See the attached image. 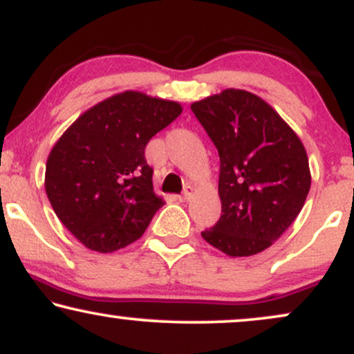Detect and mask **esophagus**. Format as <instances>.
Here are the masks:
<instances>
[{
	"instance_id": "esophagus-1",
	"label": "esophagus",
	"mask_w": 354,
	"mask_h": 354,
	"mask_svg": "<svg viewBox=\"0 0 354 354\" xmlns=\"http://www.w3.org/2000/svg\"><path fill=\"white\" fill-rule=\"evenodd\" d=\"M191 196H193V188L191 186H186L185 191H183V194L180 196L181 201H189Z\"/></svg>"
}]
</instances>
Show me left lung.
<instances>
[{
    "instance_id": "1",
    "label": "left lung",
    "mask_w": 354,
    "mask_h": 354,
    "mask_svg": "<svg viewBox=\"0 0 354 354\" xmlns=\"http://www.w3.org/2000/svg\"><path fill=\"white\" fill-rule=\"evenodd\" d=\"M191 109L219 154L221 218L201 236L231 258L261 253L290 228L306 201V149L265 100L245 89H225Z\"/></svg>"
}]
</instances>
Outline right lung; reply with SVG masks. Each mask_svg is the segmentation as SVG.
Returning <instances> with one entry per match:
<instances>
[{
    "label": "right lung",
    "instance_id": "add662e5",
    "mask_svg": "<svg viewBox=\"0 0 354 354\" xmlns=\"http://www.w3.org/2000/svg\"><path fill=\"white\" fill-rule=\"evenodd\" d=\"M181 111L176 101L118 93L86 109L53 146L48 200L88 250L113 253L143 236L165 205L153 191L145 148Z\"/></svg>",
    "mask_w": 354,
    "mask_h": 354
}]
</instances>
